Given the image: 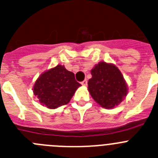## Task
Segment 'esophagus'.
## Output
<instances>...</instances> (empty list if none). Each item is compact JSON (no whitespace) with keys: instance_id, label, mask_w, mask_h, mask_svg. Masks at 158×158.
Segmentation results:
<instances>
[{"instance_id":"1","label":"esophagus","mask_w":158,"mask_h":158,"mask_svg":"<svg viewBox=\"0 0 158 158\" xmlns=\"http://www.w3.org/2000/svg\"><path fill=\"white\" fill-rule=\"evenodd\" d=\"M87 83H88L87 80H84L83 81L81 82V85H85H85H87Z\"/></svg>"}]
</instances>
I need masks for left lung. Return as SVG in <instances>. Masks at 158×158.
<instances>
[{"label": "left lung", "mask_w": 158, "mask_h": 158, "mask_svg": "<svg viewBox=\"0 0 158 158\" xmlns=\"http://www.w3.org/2000/svg\"><path fill=\"white\" fill-rule=\"evenodd\" d=\"M91 73L88 89L96 103L105 108H112L121 103L127 94V86L115 65L101 62L95 65Z\"/></svg>", "instance_id": "8db88e82"}]
</instances>
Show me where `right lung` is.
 I'll return each instance as SVG.
<instances>
[{"instance_id": "add662e5", "label": "right lung", "mask_w": 158, "mask_h": 158, "mask_svg": "<svg viewBox=\"0 0 158 158\" xmlns=\"http://www.w3.org/2000/svg\"><path fill=\"white\" fill-rule=\"evenodd\" d=\"M79 86L74 73L58 65L40 75L33 92L42 105L54 109L68 104Z\"/></svg>"}]
</instances>
